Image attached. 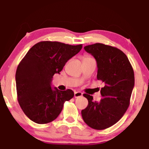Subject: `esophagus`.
I'll use <instances>...</instances> for the list:
<instances>
[{
    "label": "esophagus",
    "instance_id": "esophagus-1",
    "mask_svg": "<svg viewBox=\"0 0 149 149\" xmlns=\"http://www.w3.org/2000/svg\"><path fill=\"white\" fill-rule=\"evenodd\" d=\"M82 95H83V93L79 92V91H76V92L74 93V97H75V98L80 97H81Z\"/></svg>",
    "mask_w": 149,
    "mask_h": 149
}]
</instances>
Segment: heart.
Listing matches in <instances>:
<instances>
[{
    "mask_svg": "<svg viewBox=\"0 0 149 149\" xmlns=\"http://www.w3.org/2000/svg\"><path fill=\"white\" fill-rule=\"evenodd\" d=\"M89 58H91L90 56H87V55H85L84 57H83V60H87V59H89Z\"/></svg>",
    "mask_w": 149,
    "mask_h": 149,
    "instance_id": "b5f03b06",
    "label": "heart"
}]
</instances>
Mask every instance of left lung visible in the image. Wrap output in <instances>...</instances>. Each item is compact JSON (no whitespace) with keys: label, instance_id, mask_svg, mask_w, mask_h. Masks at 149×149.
<instances>
[{"label":"left lung","instance_id":"8db88e82","mask_svg":"<svg viewBox=\"0 0 149 149\" xmlns=\"http://www.w3.org/2000/svg\"><path fill=\"white\" fill-rule=\"evenodd\" d=\"M97 60V79L104 84L100 102L93 101L92 96L84 94L88 100L87 108L81 110L83 120L97 130L114 125L124 115L130 104L135 77L132 65L126 55L117 48L102 43L84 47Z\"/></svg>","mask_w":149,"mask_h":149}]
</instances>
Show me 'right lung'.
Here are the masks:
<instances>
[{
	"instance_id": "right-lung-1",
	"label": "right lung",
	"mask_w": 149,
	"mask_h": 149,
	"mask_svg": "<svg viewBox=\"0 0 149 149\" xmlns=\"http://www.w3.org/2000/svg\"><path fill=\"white\" fill-rule=\"evenodd\" d=\"M82 45L41 41L33 45L19 62L16 73L17 101L24 114L39 124L58 116L64 102L72 99L71 89H52L51 81L68 60L79 52Z\"/></svg>"
}]
</instances>
